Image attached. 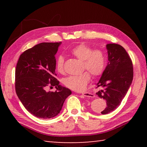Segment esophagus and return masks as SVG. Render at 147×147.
Wrapping results in <instances>:
<instances>
[{"label": "esophagus", "instance_id": "34e87169", "mask_svg": "<svg viewBox=\"0 0 147 147\" xmlns=\"http://www.w3.org/2000/svg\"><path fill=\"white\" fill-rule=\"evenodd\" d=\"M82 95H84V96H88V97H94V95L93 94L90 93V92H83Z\"/></svg>", "mask_w": 147, "mask_h": 147}]
</instances>
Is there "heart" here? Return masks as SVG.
<instances>
[{
  "mask_svg": "<svg viewBox=\"0 0 147 147\" xmlns=\"http://www.w3.org/2000/svg\"><path fill=\"white\" fill-rule=\"evenodd\" d=\"M71 53L76 58L83 61V69L89 71L93 76L97 77L103 73L106 63V56L103 51L93 50L88 45L82 43L72 49ZM64 57L59 56L56 59V68L59 73L64 72ZM90 79L91 75L89 72L84 71L78 75L67 77L63 80V84L69 89L81 91L86 88Z\"/></svg>",
  "mask_w": 147,
  "mask_h": 147,
  "instance_id": "obj_1",
  "label": "heart"
}]
</instances>
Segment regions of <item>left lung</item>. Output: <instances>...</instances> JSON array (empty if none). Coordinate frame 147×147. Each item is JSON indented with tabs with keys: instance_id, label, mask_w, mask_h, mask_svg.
<instances>
[{
	"instance_id": "left-lung-1",
	"label": "left lung",
	"mask_w": 147,
	"mask_h": 147,
	"mask_svg": "<svg viewBox=\"0 0 147 147\" xmlns=\"http://www.w3.org/2000/svg\"><path fill=\"white\" fill-rule=\"evenodd\" d=\"M108 62L97 88L101 89L96 94L106 101V107L102 114H108L117 109L127 93L133 80L132 61L127 52L120 45H106Z\"/></svg>"
}]
</instances>
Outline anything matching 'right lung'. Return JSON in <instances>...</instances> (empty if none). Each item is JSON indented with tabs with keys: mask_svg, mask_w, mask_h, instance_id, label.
I'll return each mask as SVG.
<instances>
[{
	"mask_svg": "<svg viewBox=\"0 0 147 147\" xmlns=\"http://www.w3.org/2000/svg\"><path fill=\"white\" fill-rule=\"evenodd\" d=\"M59 43H41L20 56L16 69V91L27 110L41 119L54 117L60 112L70 89L59 85L55 78V55ZM55 86V92H47Z\"/></svg>",
	"mask_w": 147,
	"mask_h": 147,
	"instance_id": "obj_1",
	"label": "right lung"
}]
</instances>
